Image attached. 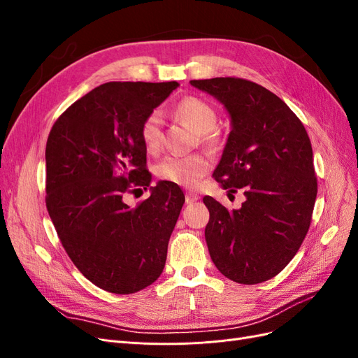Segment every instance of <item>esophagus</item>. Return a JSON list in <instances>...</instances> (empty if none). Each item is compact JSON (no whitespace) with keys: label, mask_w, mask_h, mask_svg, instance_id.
I'll list each match as a JSON object with an SVG mask.
<instances>
[{"label":"esophagus","mask_w":358,"mask_h":358,"mask_svg":"<svg viewBox=\"0 0 358 358\" xmlns=\"http://www.w3.org/2000/svg\"><path fill=\"white\" fill-rule=\"evenodd\" d=\"M199 200H200V197L197 196L196 192H187V197H185L187 204H192V203H196V201H199Z\"/></svg>","instance_id":"obj_1"}]
</instances>
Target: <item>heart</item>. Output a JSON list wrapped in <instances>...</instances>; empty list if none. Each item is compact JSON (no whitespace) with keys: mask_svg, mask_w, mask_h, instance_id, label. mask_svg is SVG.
Listing matches in <instances>:
<instances>
[{"mask_svg":"<svg viewBox=\"0 0 358 358\" xmlns=\"http://www.w3.org/2000/svg\"><path fill=\"white\" fill-rule=\"evenodd\" d=\"M176 116L203 136L206 142H215L213 128L218 122V115L213 107L197 96H187L175 107ZM140 140L148 150L158 149L161 143V117L158 112H150L140 125ZM210 161L201 154L185 157H166L159 161L157 176L179 187L194 188L209 171Z\"/></svg>","mask_w":358,"mask_h":358,"instance_id":"obj_1","label":"heart"}]
</instances>
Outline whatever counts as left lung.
Here are the masks:
<instances>
[{"label":"left lung","instance_id":"8db88e82","mask_svg":"<svg viewBox=\"0 0 358 358\" xmlns=\"http://www.w3.org/2000/svg\"><path fill=\"white\" fill-rule=\"evenodd\" d=\"M218 100L231 131L213 176L224 189H243L241 209L203 199L210 218L204 237L213 264L234 282L272 279L299 251L317 199L310 140L278 95L237 78L191 80Z\"/></svg>","mask_w":358,"mask_h":358}]
</instances>
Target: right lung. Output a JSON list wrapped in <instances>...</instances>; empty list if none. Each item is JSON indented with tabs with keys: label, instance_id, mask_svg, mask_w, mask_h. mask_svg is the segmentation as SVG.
Returning a JSON list of instances; mask_svg holds the SVG:
<instances>
[{
	"label": "right lung",
	"instance_id": "right-lung-1",
	"mask_svg": "<svg viewBox=\"0 0 358 358\" xmlns=\"http://www.w3.org/2000/svg\"><path fill=\"white\" fill-rule=\"evenodd\" d=\"M178 82H109L73 103L46 143V208L80 273L115 294L154 284L166 266L169 239L185 201L167 180L134 206L128 192L148 188L140 125Z\"/></svg>",
	"mask_w": 358,
	"mask_h": 358
}]
</instances>
